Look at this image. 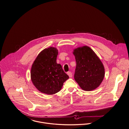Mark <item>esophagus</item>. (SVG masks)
I'll return each instance as SVG.
<instances>
[{
  "label": "esophagus",
  "instance_id": "34e87169",
  "mask_svg": "<svg viewBox=\"0 0 129 129\" xmlns=\"http://www.w3.org/2000/svg\"><path fill=\"white\" fill-rule=\"evenodd\" d=\"M68 75H69V76L70 77H72V76H73V75H72V72H68L67 73Z\"/></svg>",
  "mask_w": 129,
  "mask_h": 129
}]
</instances>
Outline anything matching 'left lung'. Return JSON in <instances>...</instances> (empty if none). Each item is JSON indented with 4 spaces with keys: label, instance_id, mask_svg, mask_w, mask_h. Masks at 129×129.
<instances>
[{
    "label": "left lung",
    "instance_id": "8db88e82",
    "mask_svg": "<svg viewBox=\"0 0 129 129\" xmlns=\"http://www.w3.org/2000/svg\"><path fill=\"white\" fill-rule=\"evenodd\" d=\"M74 54L76 62L74 79L84 90L96 89L104 78L102 62L92 49L86 46L75 49Z\"/></svg>",
    "mask_w": 129,
    "mask_h": 129
}]
</instances>
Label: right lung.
Returning a JSON list of instances; mask_svg holds the SVG:
<instances>
[{
	"mask_svg": "<svg viewBox=\"0 0 129 129\" xmlns=\"http://www.w3.org/2000/svg\"><path fill=\"white\" fill-rule=\"evenodd\" d=\"M57 50L54 47L44 49L37 56L31 70L34 85L41 92L52 95L61 89L69 78L60 64L56 63Z\"/></svg>",
	"mask_w": 129,
	"mask_h": 129,
	"instance_id": "obj_1",
	"label": "right lung"
}]
</instances>
